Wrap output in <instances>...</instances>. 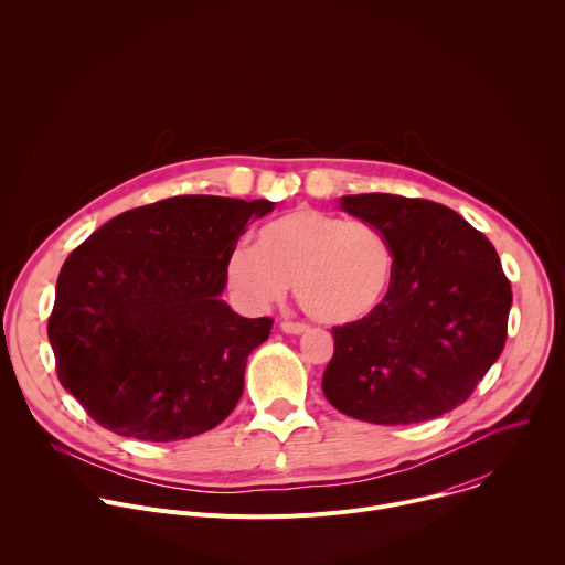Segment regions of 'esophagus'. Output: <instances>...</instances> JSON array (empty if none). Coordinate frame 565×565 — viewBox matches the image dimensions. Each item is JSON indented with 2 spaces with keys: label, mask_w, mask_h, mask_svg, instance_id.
I'll list each match as a JSON object with an SVG mask.
<instances>
[{
  "label": "esophagus",
  "mask_w": 565,
  "mask_h": 565,
  "mask_svg": "<svg viewBox=\"0 0 565 565\" xmlns=\"http://www.w3.org/2000/svg\"><path fill=\"white\" fill-rule=\"evenodd\" d=\"M279 329H281L284 333H288V335H301V333L308 331V327H306V324H299V321H281Z\"/></svg>",
  "instance_id": "1"
}]
</instances>
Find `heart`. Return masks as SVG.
<instances>
[{"label":"heart","mask_w":565,"mask_h":565,"mask_svg":"<svg viewBox=\"0 0 565 565\" xmlns=\"http://www.w3.org/2000/svg\"><path fill=\"white\" fill-rule=\"evenodd\" d=\"M393 273L395 253L377 225L310 207L268 221L255 248H234L225 264L230 286L253 308L281 301L295 284L303 312L331 327L373 315Z\"/></svg>","instance_id":"1"}]
</instances>
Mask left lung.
<instances>
[{
    "label": "left lung",
    "mask_w": 565,
    "mask_h": 565,
    "mask_svg": "<svg viewBox=\"0 0 565 565\" xmlns=\"http://www.w3.org/2000/svg\"><path fill=\"white\" fill-rule=\"evenodd\" d=\"M342 210L391 241L395 273L382 306L335 327L321 388L373 425L438 418L471 395L508 338L512 288L486 234L454 210L395 194H353Z\"/></svg>",
    "instance_id": "1"
}]
</instances>
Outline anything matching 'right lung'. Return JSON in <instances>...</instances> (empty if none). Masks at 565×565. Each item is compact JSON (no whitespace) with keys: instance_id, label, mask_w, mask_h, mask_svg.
<instances>
[{"instance_id":"right-lung-1","label":"right lung","mask_w":565,"mask_h":565,"mask_svg":"<svg viewBox=\"0 0 565 565\" xmlns=\"http://www.w3.org/2000/svg\"><path fill=\"white\" fill-rule=\"evenodd\" d=\"M273 201L174 196L118 214L64 262L49 317L60 384L105 429L149 443L223 423L273 319L223 299L225 264Z\"/></svg>"}]
</instances>
